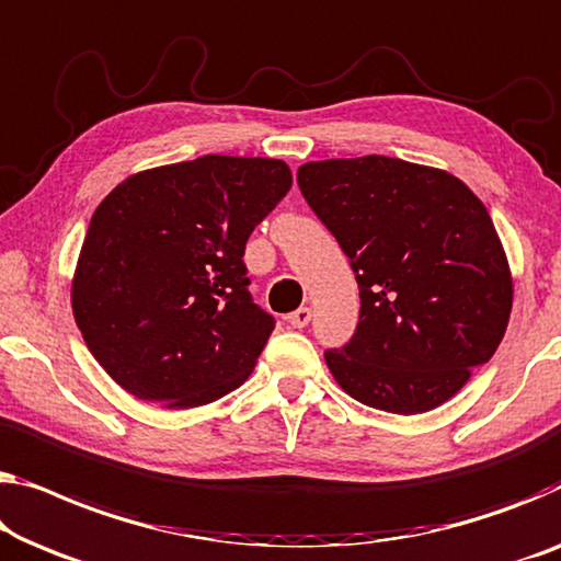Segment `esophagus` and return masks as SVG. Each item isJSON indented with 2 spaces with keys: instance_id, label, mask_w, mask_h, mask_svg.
Segmentation results:
<instances>
[{
  "instance_id": "obj_1",
  "label": "esophagus",
  "mask_w": 561,
  "mask_h": 561,
  "mask_svg": "<svg viewBox=\"0 0 561 561\" xmlns=\"http://www.w3.org/2000/svg\"><path fill=\"white\" fill-rule=\"evenodd\" d=\"M309 320H312V309H309V307H299L291 314H287V322L291 324V328H297V330L307 328Z\"/></svg>"
}]
</instances>
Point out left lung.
<instances>
[{
	"mask_svg": "<svg viewBox=\"0 0 561 561\" xmlns=\"http://www.w3.org/2000/svg\"><path fill=\"white\" fill-rule=\"evenodd\" d=\"M299 188L360 284V322L324 360L350 398L415 415L491 360L514 305L494 221L454 173L388 156L309 161Z\"/></svg>",
	"mask_w": 561,
	"mask_h": 561,
	"instance_id": "1",
	"label": "left lung"
}]
</instances>
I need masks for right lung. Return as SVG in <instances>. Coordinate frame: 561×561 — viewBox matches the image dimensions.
<instances>
[{"label": "right lung", "mask_w": 561, "mask_h": 561, "mask_svg": "<svg viewBox=\"0 0 561 561\" xmlns=\"http://www.w3.org/2000/svg\"><path fill=\"white\" fill-rule=\"evenodd\" d=\"M291 186L277 158L201 156L118 183L72 274V314L123 390L169 411L237 390L274 330L247 291L249 233Z\"/></svg>", "instance_id": "obj_1"}]
</instances>
